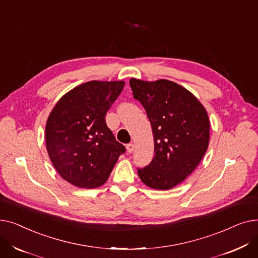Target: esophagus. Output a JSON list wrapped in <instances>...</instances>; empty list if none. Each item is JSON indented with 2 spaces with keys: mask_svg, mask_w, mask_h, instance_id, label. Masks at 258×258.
<instances>
[{
  "mask_svg": "<svg viewBox=\"0 0 258 258\" xmlns=\"http://www.w3.org/2000/svg\"><path fill=\"white\" fill-rule=\"evenodd\" d=\"M134 148H135L134 143H130V144L126 145V152H127L128 154H132V153L134 152Z\"/></svg>",
  "mask_w": 258,
  "mask_h": 258,
  "instance_id": "obj_1",
  "label": "esophagus"
}]
</instances>
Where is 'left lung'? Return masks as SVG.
<instances>
[{"mask_svg":"<svg viewBox=\"0 0 258 258\" xmlns=\"http://www.w3.org/2000/svg\"><path fill=\"white\" fill-rule=\"evenodd\" d=\"M130 86L145 108L155 142V156L138 168L139 178L148 187L167 190L183 182L204 157L210 130L207 112L192 93L173 81L132 78Z\"/></svg>","mask_w":258,"mask_h":258,"instance_id":"left-lung-1","label":"left lung"}]
</instances>
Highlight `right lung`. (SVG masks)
I'll use <instances>...</instances> for the list:
<instances>
[{
	"instance_id": "obj_1",
	"label": "right lung",
	"mask_w": 258,
	"mask_h": 258,
	"mask_svg": "<svg viewBox=\"0 0 258 258\" xmlns=\"http://www.w3.org/2000/svg\"><path fill=\"white\" fill-rule=\"evenodd\" d=\"M124 84L89 81L64 94L50 113L46 124L48 155L70 184L89 189L103 185L125 152L104 119Z\"/></svg>"
}]
</instances>
